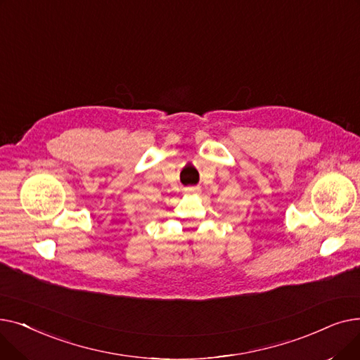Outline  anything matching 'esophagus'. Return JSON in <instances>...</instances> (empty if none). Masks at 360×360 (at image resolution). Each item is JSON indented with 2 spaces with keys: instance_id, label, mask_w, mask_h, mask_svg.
<instances>
[{
  "instance_id": "1",
  "label": "esophagus",
  "mask_w": 360,
  "mask_h": 360,
  "mask_svg": "<svg viewBox=\"0 0 360 360\" xmlns=\"http://www.w3.org/2000/svg\"><path fill=\"white\" fill-rule=\"evenodd\" d=\"M185 193L186 194H198L200 188L198 186H188V188H185Z\"/></svg>"
}]
</instances>
